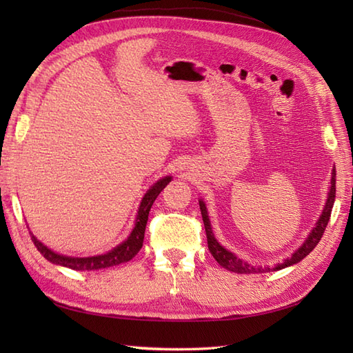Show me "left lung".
Wrapping results in <instances>:
<instances>
[{
	"instance_id": "obj_1",
	"label": "left lung",
	"mask_w": 353,
	"mask_h": 353,
	"mask_svg": "<svg viewBox=\"0 0 353 353\" xmlns=\"http://www.w3.org/2000/svg\"><path fill=\"white\" fill-rule=\"evenodd\" d=\"M336 174H335V170L332 171V179H331V191H329V196H327V201H326V206L323 209V212H321V216L320 220L317 221L316 228L312 229V232L310 234L308 239L302 244L301 249H299L297 252L292 253V256L290 259H287L283 262V264H279L276 265L274 270H282L285 267H290L292 264H297V262H301L306 254H310L314 247H316L319 243L321 236H323L325 234V229L329 223V219H331V212H332V206H334V201H335V181H336ZM200 211H201V219H203V224H205V230H206V238H208V249L209 252H211V254L214 256V259L219 262V264L223 267L229 270V272H234V273H244V274H249V273H265V272H270L272 268L268 267H253V265H249L247 262H243L239 258H236L234 253L229 252L224 249L223 245L219 244V241L214 238V234H212V229H211V221H209L208 219V211H206V206L203 201H200Z\"/></svg>"
}]
</instances>
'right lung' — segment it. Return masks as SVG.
Listing matches in <instances>:
<instances>
[{"label": "right lung", "mask_w": 353, "mask_h": 353, "mask_svg": "<svg viewBox=\"0 0 353 353\" xmlns=\"http://www.w3.org/2000/svg\"><path fill=\"white\" fill-rule=\"evenodd\" d=\"M170 182H171V177H163L147 191L144 199L141 201L138 216H137V224H134V229L132 230L130 236L127 238L123 244H119L114 250H110L106 254H100V256H91V258L63 256V254H57L52 250H50L48 247H45L42 243L37 241L32 232H30V236H32V241L34 243L36 249L43 254L45 259H48L50 262H52V264L63 265L72 270H80V272H86V270L88 272L89 270H101V268L124 264V262L134 258V254L141 250L142 243H144V234H145L150 209H152V205L154 203L156 197L159 196L161 191Z\"/></svg>", "instance_id": "obj_1"}]
</instances>
